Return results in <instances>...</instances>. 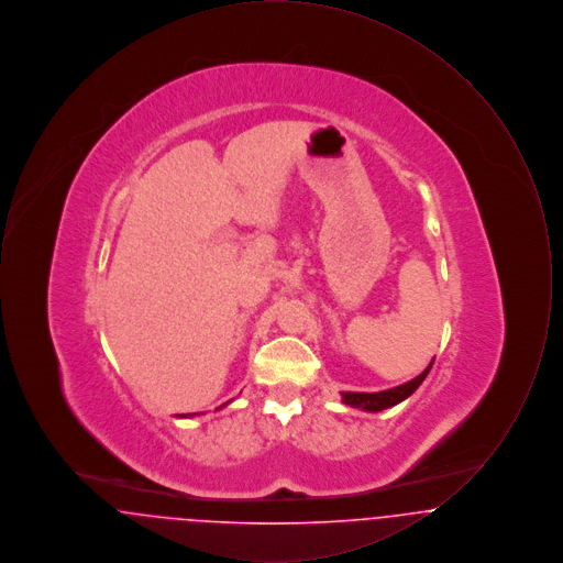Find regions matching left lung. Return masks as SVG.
Listing matches in <instances>:
<instances>
[{"mask_svg": "<svg viewBox=\"0 0 563 563\" xmlns=\"http://www.w3.org/2000/svg\"><path fill=\"white\" fill-rule=\"evenodd\" d=\"M432 363H434V358L430 361L429 367L418 377L405 382L401 386L388 388V390H379V393H342V402H346L350 407H358L363 411H372V413L382 411V409H388V407H395V405L405 401L407 397H411L418 390V386L427 379Z\"/></svg>", "mask_w": 563, "mask_h": 563, "instance_id": "obj_1", "label": "left lung"}]
</instances>
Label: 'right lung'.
Returning <instances> with one entry per match:
<instances>
[{
  "mask_svg": "<svg viewBox=\"0 0 563 563\" xmlns=\"http://www.w3.org/2000/svg\"><path fill=\"white\" fill-rule=\"evenodd\" d=\"M225 405H228V402H225ZM221 407H223V405H221ZM221 407H219V409H221ZM191 416H198V413H177V418H191Z\"/></svg>",
  "mask_w": 563,
  "mask_h": 563,
  "instance_id": "1",
  "label": "right lung"
}]
</instances>
